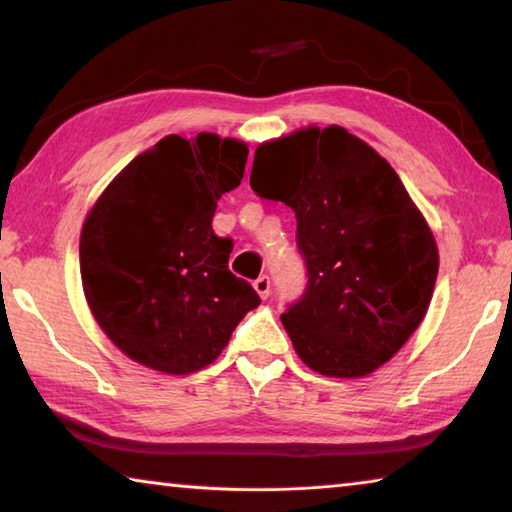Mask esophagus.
Listing matches in <instances>:
<instances>
[{
	"instance_id": "esophagus-1",
	"label": "esophagus",
	"mask_w": 512,
	"mask_h": 512,
	"mask_svg": "<svg viewBox=\"0 0 512 512\" xmlns=\"http://www.w3.org/2000/svg\"><path fill=\"white\" fill-rule=\"evenodd\" d=\"M253 287H255V291L259 293V298H268V293H271V277L268 275H259L257 280L253 282Z\"/></svg>"
}]
</instances>
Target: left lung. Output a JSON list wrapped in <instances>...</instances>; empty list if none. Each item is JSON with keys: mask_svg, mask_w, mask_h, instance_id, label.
Wrapping results in <instances>:
<instances>
[{"mask_svg": "<svg viewBox=\"0 0 512 512\" xmlns=\"http://www.w3.org/2000/svg\"><path fill=\"white\" fill-rule=\"evenodd\" d=\"M253 192L296 212L307 287L282 314L298 357L329 377H363L427 314L438 248L402 180L341 126L257 146Z\"/></svg>", "mask_w": 512, "mask_h": 512, "instance_id": "1", "label": "left lung"}]
</instances>
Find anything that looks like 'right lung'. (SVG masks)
Returning a JSON list of instances; mask_svg holds the SVG:
<instances>
[{
    "label": "right lung",
    "instance_id": "1",
    "mask_svg": "<svg viewBox=\"0 0 512 512\" xmlns=\"http://www.w3.org/2000/svg\"><path fill=\"white\" fill-rule=\"evenodd\" d=\"M246 160L237 140L169 135L137 155L85 219V298L137 363L169 375L201 370L262 302L230 273L232 239L212 230L216 201L239 187Z\"/></svg>",
    "mask_w": 512,
    "mask_h": 512
}]
</instances>
